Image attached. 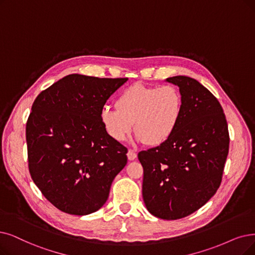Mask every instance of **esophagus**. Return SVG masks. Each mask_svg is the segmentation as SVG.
I'll list each match as a JSON object with an SVG mask.
<instances>
[{"instance_id":"obj_1","label":"esophagus","mask_w":255,"mask_h":255,"mask_svg":"<svg viewBox=\"0 0 255 255\" xmlns=\"http://www.w3.org/2000/svg\"><path fill=\"white\" fill-rule=\"evenodd\" d=\"M128 160H135L136 158H137V154L136 152L133 150V149H128Z\"/></svg>"}]
</instances>
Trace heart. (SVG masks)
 <instances>
[{
	"label": "heart",
	"mask_w": 255,
	"mask_h": 255,
	"mask_svg": "<svg viewBox=\"0 0 255 255\" xmlns=\"http://www.w3.org/2000/svg\"><path fill=\"white\" fill-rule=\"evenodd\" d=\"M115 106H106L100 120L108 135L124 141L136 130V139L159 145L177 129L183 114V97L174 86L148 87L136 84L117 96Z\"/></svg>",
	"instance_id": "b5f03b06"
}]
</instances>
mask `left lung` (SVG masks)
I'll list each match as a JSON object with an SVG mask.
<instances>
[{
    "mask_svg": "<svg viewBox=\"0 0 255 255\" xmlns=\"http://www.w3.org/2000/svg\"><path fill=\"white\" fill-rule=\"evenodd\" d=\"M183 97V114L172 136L142 150V197L159 219L178 220L210 200L221 185L229 150V131L222 106L208 89L187 76L166 79Z\"/></svg>",
    "mask_w": 255,
    "mask_h": 255,
    "instance_id": "8db88e82",
    "label": "left lung"
}]
</instances>
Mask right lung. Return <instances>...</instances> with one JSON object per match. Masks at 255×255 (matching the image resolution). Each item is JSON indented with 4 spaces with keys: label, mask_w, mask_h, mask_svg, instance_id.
Here are the masks:
<instances>
[{
    "label": "right lung",
    "mask_w": 255,
    "mask_h": 255,
    "mask_svg": "<svg viewBox=\"0 0 255 255\" xmlns=\"http://www.w3.org/2000/svg\"><path fill=\"white\" fill-rule=\"evenodd\" d=\"M127 80L70 74L35 98L26 125L28 166L57 209L86 216L107 202L128 148L108 135L100 112Z\"/></svg>",
    "instance_id": "1"
}]
</instances>
